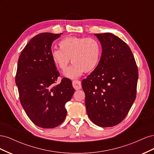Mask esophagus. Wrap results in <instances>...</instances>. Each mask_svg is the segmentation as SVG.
<instances>
[{
  "label": "esophagus",
  "instance_id": "1",
  "mask_svg": "<svg viewBox=\"0 0 154 154\" xmlns=\"http://www.w3.org/2000/svg\"><path fill=\"white\" fill-rule=\"evenodd\" d=\"M72 86L75 88V90H80L82 88L81 82L79 80H74L72 81Z\"/></svg>",
  "mask_w": 154,
  "mask_h": 154
}]
</instances>
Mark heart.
Instances as JSON below:
<instances>
[{
	"instance_id": "1",
	"label": "heart",
	"mask_w": 154,
	"mask_h": 154,
	"mask_svg": "<svg viewBox=\"0 0 154 154\" xmlns=\"http://www.w3.org/2000/svg\"><path fill=\"white\" fill-rule=\"evenodd\" d=\"M60 49L51 51V58L54 65L65 71L70 61L73 62L64 76L74 79L81 76L83 72H90L98 64L101 48L98 41L94 38L69 36L58 43Z\"/></svg>"
}]
</instances>
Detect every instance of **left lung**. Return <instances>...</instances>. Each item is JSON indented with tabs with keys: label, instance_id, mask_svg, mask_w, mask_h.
<instances>
[{
	"label": "left lung",
	"instance_id": "left-lung-1",
	"mask_svg": "<svg viewBox=\"0 0 154 154\" xmlns=\"http://www.w3.org/2000/svg\"><path fill=\"white\" fill-rule=\"evenodd\" d=\"M102 54L94 71L82 80L88 118L101 127L125 119L136 97L138 69L131 49L116 35L94 34Z\"/></svg>",
	"mask_w": 154,
	"mask_h": 154
}]
</instances>
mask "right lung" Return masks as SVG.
Masks as SVG:
<instances>
[{
    "label": "right lung",
    "mask_w": 154,
    "mask_h": 154,
    "mask_svg": "<svg viewBox=\"0 0 154 154\" xmlns=\"http://www.w3.org/2000/svg\"><path fill=\"white\" fill-rule=\"evenodd\" d=\"M60 34L43 32L32 38L18 58L15 83L20 103L31 122L39 127H58L66 118V103L74 88L63 78L56 85L60 72L51 58V45Z\"/></svg>",
    "instance_id": "right-lung-1"
}]
</instances>
